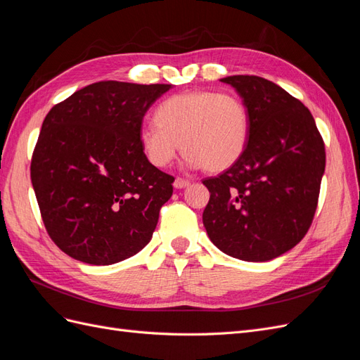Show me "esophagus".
Segmentation results:
<instances>
[{"label": "esophagus", "instance_id": "esophagus-1", "mask_svg": "<svg viewBox=\"0 0 360 360\" xmlns=\"http://www.w3.org/2000/svg\"><path fill=\"white\" fill-rule=\"evenodd\" d=\"M189 184H191V181H189V180L183 179V177H177V179H176V181H174V188H177V189H183V188L189 186Z\"/></svg>", "mask_w": 360, "mask_h": 360}]
</instances>
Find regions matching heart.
Instances as JSON below:
<instances>
[{"label": "heart", "mask_w": 360, "mask_h": 360, "mask_svg": "<svg viewBox=\"0 0 360 360\" xmlns=\"http://www.w3.org/2000/svg\"><path fill=\"white\" fill-rule=\"evenodd\" d=\"M156 122L139 129L147 160L163 168L183 148L191 167L219 172L233 167L246 148L250 130L245 102L230 91H186L171 96L155 111Z\"/></svg>", "instance_id": "1"}]
</instances>
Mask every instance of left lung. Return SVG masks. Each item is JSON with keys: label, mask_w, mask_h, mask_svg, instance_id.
<instances>
[{"label": "left lung", "mask_w": 360, "mask_h": 360, "mask_svg": "<svg viewBox=\"0 0 360 360\" xmlns=\"http://www.w3.org/2000/svg\"><path fill=\"white\" fill-rule=\"evenodd\" d=\"M248 108L243 155L216 177L202 224L222 252L269 261L296 246L312 224L326 167L324 141L309 110L275 82L254 75L221 79Z\"/></svg>", "instance_id": "obj_1"}]
</instances>
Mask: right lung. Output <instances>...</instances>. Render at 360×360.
Instances as JSON below:
<instances>
[{
  "mask_svg": "<svg viewBox=\"0 0 360 360\" xmlns=\"http://www.w3.org/2000/svg\"><path fill=\"white\" fill-rule=\"evenodd\" d=\"M168 84L101 81L52 106L31 158L43 224L64 254L108 266L153 236L174 177L147 160L139 129Z\"/></svg>",
  "mask_w": 360,
  "mask_h": 360,
  "instance_id": "add662e5",
  "label": "right lung"
}]
</instances>
